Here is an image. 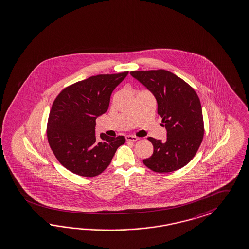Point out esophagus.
<instances>
[{"mask_svg": "<svg viewBox=\"0 0 249 249\" xmlns=\"http://www.w3.org/2000/svg\"><path fill=\"white\" fill-rule=\"evenodd\" d=\"M125 139H126V141H132V142H135V141H137V140H138V138L135 137V136H126V137H125Z\"/></svg>", "mask_w": 249, "mask_h": 249, "instance_id": "1", "label": "esophagus"}]
</instances>
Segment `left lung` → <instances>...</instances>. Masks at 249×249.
I'll return each mask as SVG.
<instances>
[{"label": "left lung", "instance_id": "obj_1", "mask_svg": "<svg viewBox=\"0 0 249 249\" xmlns=\"http://www.w3.org/2000/svg\"><path fill=\"white\" fill-rule=\"evenodd\" d=\"M130 74L152 93L158 103L165 142L148 138L154 150L143 163L156 173H170L186 165L204 136L202 108L197 94L183 79L166 70L133 71Z\"/></svg>", "mask_w": 249, "mask_h": 249}]
</instances>
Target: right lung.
I'll return each mask as SVG.
<instances>
[{"label":"right lung","instance_id":"1","mask_svg":"<svg viewBox=\"0 0 249 249\" xmlns=\"http://www.w3.org/2000/svg\"><path fill=\"white\" fill-rule=\"evenodd\" d=\"M128 72L98 74L73 84L57 96L50 111L47 137L53 154L62 165L75 175L93 177L110 165L124 136L98 140L96 119L105 113L112 91Z\"/></svg>","mask_w":249,"mask_h":249}]
</instances>
